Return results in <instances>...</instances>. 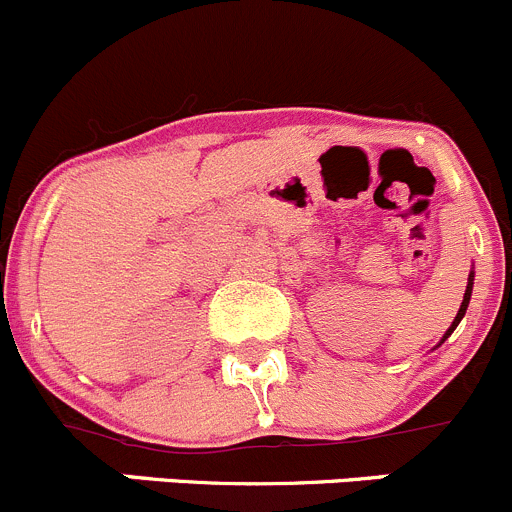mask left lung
<instances>
[{
  "instance_id": "left-lung-1",
  "label": "left lung",
  "mask_w": 512,
  "mask_h": 512,
  "mask_svg": "<svg viewBox=\"0 0 512 512\" xmlns=\"http://www.w3.org/2000/svg\"><path fill=\"white\" fill-rule=\"evenodd\" d=\"M473 282H475V272H473V270H470V275H468V287H465V295H463V302H460V310H458V315H455L453 325H450V327H448V330H445L443 340H440V342H438V345H435V347H440V345H443V342H445V340H448V337H450V335H453V330H455V327H458V325H460V320H463V317H465V310H468V305H470V295H473Z\"/></svg>"
}]
</instances>
